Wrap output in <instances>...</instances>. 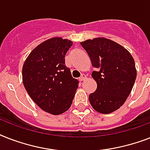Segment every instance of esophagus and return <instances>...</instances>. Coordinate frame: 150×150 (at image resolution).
<instances>
[{
  "mask_svg": "<svg viewBox=\"0 0 150 150\" xmlns=\"http://www.w3.org/2000/svg\"><path fill=\"white\" fill-rule=\"evenodd\" d=\"M86 75L85 74H82V76L79 78V80L80 81H84V80H86Z\"/></svg>",
  "mask_w": 150,
  "mask_h": 150,
  "instance_id": "obj_1",
  "label": "esophagus"
}]
</instances>
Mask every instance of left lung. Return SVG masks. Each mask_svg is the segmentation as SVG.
I'll return each instance as SVG.
<instances>
[{"mask_svg":"<svg viewBox=\"0 0 150 150\" xmlns=\"http://www.w3.org/2000/svg\"><path fill=\"white\" fill-rule=\"evenodd\" d=\"M81 45L96 68L92 77L97 88L89 95L90 104L101 114L115 111L125 102L136 79L132 56L120 44L102 37L87 40Z\"/></svg>","mask_w":150,"mask_h":150,"instance_id":"1","label":"left lung"}]
</instances>
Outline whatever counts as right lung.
I'll return each mask as SVG.
<instances>
[{
    "mask_svg": "<svg viewBox=\"0 0 150 150\" xmlns=\"http://www.w3.org/2000/svg\"><path fill=\"white\" fill-rule=\"evenodd\" d=\"M72 42L61 37L44 41L29 54L22 67V81L32 100L44 111L61 114L70 108L79 81L65 65Z\"/></svg>",
    "mask_w": 150,
    "mask_h": 150,
    "instance_id": "add662e5",
    "label": "right lung"
}]
</instances>
